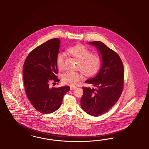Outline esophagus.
<instances>
[{
    "mask_svg": "<svg viewBox=\"0 0 149 149\" xmlns=\"http://www.w3.org/2000/svg\"><path fill=\"white\" fill-rule=\"evenodd\" d=\"M77 88V87L76 86H70V90H74V89H75Z\"/></svg>",
    "mask_w": 149,
    "mask_h": 149,
    "instance_id": "obj_1",
    "label": "esophagus"
}]
</instances>
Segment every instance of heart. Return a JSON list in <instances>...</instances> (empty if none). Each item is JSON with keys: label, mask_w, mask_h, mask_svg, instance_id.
Returning <instances> with one entry per match:
<instances>
[{"label": "heart", "mask_w": 149, "mask_h": 149, "mask_svg": "<svg viewBox=\"0 0 149 149\" xmlns=\"http://www.w3.org/2000/svg\"><path fill=\"white\" fill-rule=\"evenodd\" d=\"M68 54L78 60L77 69L85 75L90 77L98 71L102 64V57L98 54H91L90 50L83 45H74L67 49ZM65 56L63 53H59L56 58L57 67L59 70L64 68ZM82 78L81 73L77 72L68 71L62 76L63 82L68 85L75 86Z\"/></svg>", "instance_id": "heart-1"}]
</instances>
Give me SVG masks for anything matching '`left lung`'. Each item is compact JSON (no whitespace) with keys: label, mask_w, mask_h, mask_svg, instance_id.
<instances>
[{"label":"left lung","mask_w":149,"mask_h":149,"mask_svg":"<svg viewBox=\"0 0 149 149\" xmlns=\"http://www.w3.org/2000/svg\"><path fill=\"white\" fill-rule=\"evenodd\" d=\"M88 43L99 51L102 66L95 77L85 81L95 88L82 87L80 103L84 111L96 117L108 111L120 98L123 88L124 68L119 55L103 42L95 41Z\"/></svg>","instance_id":"8db88e82"}]
</instances>
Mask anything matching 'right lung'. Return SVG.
I'll list each match as a JSON object with an SVG mask.
<instances>
[{
	"label": "right lung",
	"instance_id": "obj_1",
	"mask_svg": "<svg viewBox=\"0 0 149 149\" xmlns=\"http://www.w3.org/2000/svg\"><path fill=\"white\" fill-rule=\"evenodd\" d=\"M60 40L54 38L38 46L29 54L23 64V82L27 98L33 107L44 114L58 109L68 86L50 88L51 82H59L56 58Z\"/></svg>",
	"mask_w": 149,
	"mask_h": 149
}]
</instances>
